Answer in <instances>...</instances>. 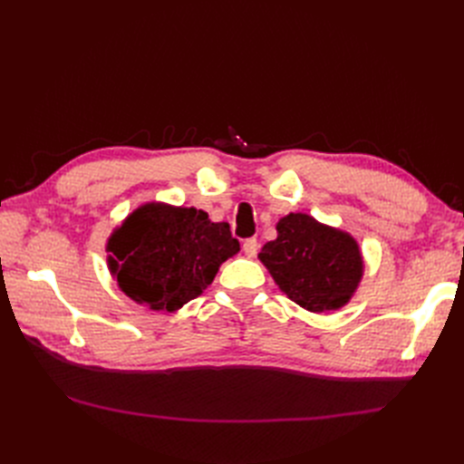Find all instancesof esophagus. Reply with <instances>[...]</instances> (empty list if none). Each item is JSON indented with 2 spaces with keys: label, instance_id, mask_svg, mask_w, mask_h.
<instances>
[{
  "label": "esophagus",
  "instance_id": "1",
  "mask_svg": "<svg viewBox=\"0 0 464 464\" xmlns=\"http://www.w3.org/2000/svg\"><path fill=\"white\" fill-rule=\"evenodd\" d=\"M257 251H259V244H257L256 237H249V240L244 242V254L247 257H256Z\"/></svg>",
  "mask_w": 464,
  "mask_h": 464
}]
</instances>
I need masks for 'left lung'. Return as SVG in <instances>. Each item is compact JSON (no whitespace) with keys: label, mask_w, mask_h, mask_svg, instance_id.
<instances>
[{"label":"left lung","mask_w":464,"mask_h":464,"mask_svg":"<svg viewBox=\"0 0 464 464\" xmlns=\"http://www.w3.org/2000/svg\"><path fill=\"white\" fill-rule=\"evenodd\" d=\"M257 257L280 292L312 314L341 310L363 276L356 237L305 213L280 218L276 237L261 247Z\"/></svg>","instance_id":"8db88e82"}]
</instances>
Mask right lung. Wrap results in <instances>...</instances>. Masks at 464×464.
Listing matches in <instances>:
<instances>
[{
	"mask_svg": "<svg viewBox=\"0 0 464 464\" xmlns=\"http://www.w3.org/2000/svg\"><path fill=\"white\" fill-rule=\"evenodd\" d=\"M108 269L120 290L152 312H178L213 283L240 251L228 222L162 201L139 205L111 230Z\"/></svg>",
	"mask_w": 464,
	"mask_h": 464,
	"instance_id": "add662e5",
	"label": "right lung"
}]
</instances>
